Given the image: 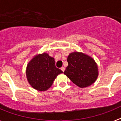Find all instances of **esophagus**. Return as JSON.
<instances>
[{
    "instance_id": "34e87169",
    "label": "esophagus",
    "mask_w": 121,
    "mask_h": 121,
    "mask_svg": "<svg viewBox=\"0 0 121 121\" xmlns=\"http://www.w3.org/2000/svg\"><path fill=\"white\" fill-rule=\"evenodd\" d=\"M60 69H61V70L63 71V72H64V71H65V68H64V67H62V68H60Z\"/></svg>"
}]
</instances>
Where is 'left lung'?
<instances>
[{
	"label": "left lung",
	"instance_id": "obj_1",
	"mask_svg": "<svg viewBox=\"0 0 121 121\" xmlns=\"http://www.w3.org/2000/svg\"><path fill=\"white\" fill-rule=\"evenodd\" d=\"M67 62L68 65L64 73L77 86L84 88L96 81L99 74L98 65L91 56L74 51L69 54Z\"/></svg>",
	"mask_w": 121,
	"mask_h": 121
}]
</instances>
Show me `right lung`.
Segmentation results:
<instances>
[{"mask_svg":"<svg viewBox=\"0 0 121 121\" xmlns=\"http://www.w3.org/2000/svg\"><path fill=\"white\" fill-rule=\"evenodd\" d=\"M63 71L55 66V60L47 53L35 56L27 64L26 79L30 85L38 91L47 90L56 77Z\"/></svg>","mask_w":121,"mask_h":121,"instance_id":"add662e5","label":"right lung"}]
</instances>
